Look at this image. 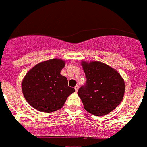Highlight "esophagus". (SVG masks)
I'll list each match as a JSON object with an SVG mask.
<instances>
[{"label":"esophagus","instance_id":"esophagus-1","mask_svg":"<svg viewBox=\"0 0 147 147\" xmlns=\"http://www.w3.org/2000/svg\"><path fill=\"white\" fill-rule=\"evenodd\" d=\"M74 88H75V90H76V92H77L78 90H79V85H76Z\"/></svg>","mask_w":147,"mask_h":147}]
</instances>
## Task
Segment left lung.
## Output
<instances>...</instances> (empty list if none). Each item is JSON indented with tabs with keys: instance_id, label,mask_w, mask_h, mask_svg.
<instances>
[{
	"instance_id": "8db88e82",
	"label": "left lung",
	"mask_w": 147,
	"mask_h": 147,
	"mask_svg": "<svg viewBox=\"0 0 147 147\" xmlns=\"http://www.w3.org/2000/svg\"><path fill=\"white\" fill-rule=\"evenodd\" d=\"M87 82L78 90L85 110L97 116L110 113L121 102L124 79L117 71L99 61H82Z\"/></svg>"
}]
</instances>
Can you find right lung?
I'll return each mask as SVG.
<instances>
[{"label": "right lung", "mask_w": 147, "mask_h": 147, "mask_svg": "<svg viewBox=\"0 0 147 147\" xmlns=\"http://www.w3.org/2000/svg\"><path fill=\"white\" fill-rule=\"evenodd\" d=\"M65 61L51 59L41 62L26 73L21 88L24 98L40 112L51 113L63 107L67 98L75 92L67 85L65 76L60 74Z\"/></svg>", "instance_id": "1"}]
</instances>
